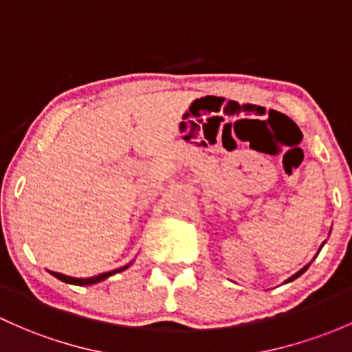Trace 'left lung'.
Masks as SVG:
<instances>
[{
  "label": "left lung",
  "instance_id": "8db88e82",
  "mask_svg": "<svg viewBox=\"0 0 352 352\" xmlns=\"http://www.w3.org/2000/svg\"><path fill=\"white\" fill-rule=\"evenodd\" d=\"M322 246H324V243H322ZM322 246H320V248H319V251H317V254H319V253H320V250H322ZM317 254H316V256H314V258H312V261H314V260H316V258H317ZM312 261H310V263H312ZM310 263H307L305 266H303V268H300V270H298V272H297V273H295V275H292V276H290V278H287V280H285V282H283V283H288V282H294V280H295V278H298V276H300V275H303V273H305V272H307V270H309V266H310Z\"/></svg>",
  "mask_w": 352,
  "mask_h": 352
}]
</instances>
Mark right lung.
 Listing matches in <instances>:
<instances>
[{
  "mask_svg": "<svg viewBox=\"0 0 352 352\" xmlns=\"http://www.w3.org/2000/svg\"><path fill=\"white\" fill-rule=\"evenodd\" d=\"M131 263H133V261H129L128 265L121 266V268L111 270V272H106V273H99V275H96V276H89V278H74V276H67V275H64V273H57V272H50V275H54L55 278H58V280H60V282H64V283L80 285V287H86V285H94V283H99V282H102V280L109 278V276L116 275V273L124 272V270H126V268H129V266H131Z\"/></svg>",
  "mask_w": 352,
  "mask_h": 352,
  "instance_id": "obj_1",
  "label": "right lung"
}]
</instances>
